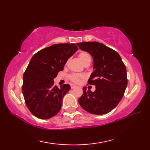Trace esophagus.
<instances>
[{"label":"esophagus","mask_w":150,"mask_h":150,"mask_svg":"<svg viewBox=\"0 0 150 150\" xmlns=\"http://www.w3.org/2000/svg\"><path fill=\"white\" fill-rule=\"evenodd\" d=\"M70 86H71V89H73V88H75L77 87L75 84H70Z\"/></svg>","instance_id":"34e87169"}]
</instances>
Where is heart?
Listing matches in <instances>:
<instances>
[{
    "label": "heart",
    "mask_w": 150,
    "mask_h": 150,
    "mask_svg": "<svg viewBox=\"0 0 150 150\" xmlns=\"http://www.w3.org/2000/svg\"><path fill=\"white\" fill-rule=\"evenodd\" d=\"M79 59L81 60V62L84 64L85 63H86L88 61H91V57L90 55L86 52H82L79 55ZM84 77L82 75H79L76 74H72L69 76L70 80H71L73 82L78 83L81 81V79L83 78Z\"/></svg>",
    "instance_id": "b5f03b06"
}]
</instances>
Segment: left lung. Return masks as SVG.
Returning a JSON list of instances; mask_svg holds the SVG:
<instances>
[{"label": "left lung", "mask_w": 150, "mask_h": 150, "mask_svg": "<svg viewBox=\"0 0 150 150\" xmlns=\"http://www.w3.org/2000/svg\"><path fill=\"white\" fill-rule=\"evenodd\" d=\"M77 44L93 58L94 71L88 84L95 86L93 92L83 88V94L79 103L91 114L109 113L119 103L125 92L128 84L126 66L119 54L103 44L85 42Z\"/></svg>", "instance_id": "obj_1"}]
</instances>
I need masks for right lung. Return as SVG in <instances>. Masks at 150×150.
<instances>
[{
  "mask_svg": "<svg viewBox=\"0 0 150 150\" xmlns=\"http://www.w3.org/2000/svg\"><path fill=\"white\" fill-rule=\"evenodd\" d=\"M77 50L75 44H53L32 57L23 75L22 93L33 115L47 119L59 112L63 97L71 87L64 84L59 88L53 79Z\"/></svg>",
  "mask_w": 150,
  "mask_h": 150,
  "instance_id": "right-lung-1",
  "label": "right lung"
}]
</instances>
